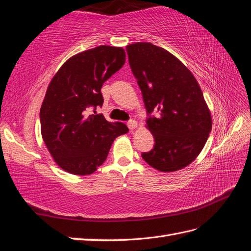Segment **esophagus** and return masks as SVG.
<instances>
[{
	"label": "esophagus",
	"instance_id": "1",
	"mask_svg": "<svg viewBox=\"0 0 251 251\" xmlns=\"http://www.w3.org/2000/svg\"><path fill=\"white\" fill-rule=\"evenodd\" d=\"M126 125H127V127H129V129L130 130H134L135 129V127L137 126V122L135 121V120H129V121H127L126 122Z\"/></svg>",
	"mask_w": 251,
	"mask_h": 251
}]
</instances>
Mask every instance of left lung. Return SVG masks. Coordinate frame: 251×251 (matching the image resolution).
<instances>
[{"label": "left lung", "mask_w": 251, "mask_h": 251, "mask_svg": "<svg viewBox=\"0 0 251 251\" xmlns=\"http://www.w3.org/2000/svg\"><path fill=\"white\" fill-rule=\"evenodd\" d=\"M126 52L143 94L147 127L154 138L153 148L142 158L160 172L186 168L202 151L213 126L201 88L168 50L135 43L126 46Z\"/></svg>", "instance_id": "1"}]
</instances>
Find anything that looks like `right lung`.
<instances>
[{"label":"right lung","instance_id":"add662e5","mask_svg":"<svg viewBox=\"0 0 251 251\" xmlns=\"http://www.w3.org/2000/svg\"><path fill=\"white\" fill-rule=\"evenodd\" d=\"M121 47L99 46L70 58L47 88L41 111L43 140L61 169L89 175L106 160L117 136L129 132L122 122H109L102 107L101 88L125 64Z\"/></svg>","mask_w":251,"mask_h":251}]
</instances>
